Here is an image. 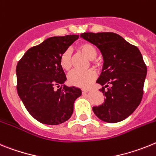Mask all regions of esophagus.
<instances>
[{
  "instance_id": "esophagus-1",
  "label": "esophagus",
  "mask_w": 156,
  "mask_h": 156,
  "mask_svg": "<svg viewBox=\"0 0 156 156\" xmlns=\"http://www.w3.org/2000/svg\"><path fill=\"white\" fill-rule=\"evenodd\" d=\"M88 92H89V90H87V89H82V94H86Z\"/></svg>"
}]
</instances>
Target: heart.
Returning a JSON list of instances; mask_svg holds the SVG:
<instances>
[{
  "mask_svg": "<svg viewBox=\"0 0 156 156\" xmlns=\"http://www.w3.org/2000/svg\"><path fill=\"white\" fill-rule=\"evenodd\" d=\"M78 48L89 59H93L97 57V48L93 44L89 42H82L79 44ZM94 63V61L93 60ZM59 64L64 70H70L72 67L71 60V51L67 48L63 51L59 57ZM97 78V74L93 70L86 71L74 70L68 75V82L70 85L80 88H89Z\"/></svg>",
  "mask_w": 156,
  "mask_h": 156,
  "instance_id": "heart-1",
  "label": "heart"
}]
</instances>
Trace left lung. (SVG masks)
Segmentation results:
<instances>
[{"instance_id": "1", "label": "left lung", "mask_w": 156, "mask_h": 156, "mask_svg": "<svg viewBox=\"0 0 156 156\" xmlns=\"http://www.w3.org/2000/svg\"><path fill=\"white\" fill-rule=\"evenodd\" d=\"M80 37L97 46L104 59L97 83L104 86L100 91L106 99L102 105L93 107V112L106 122L122 121L136 110L143 97L147 67L141 53L112 32L83 33Z\"/></svg>"}]
</instances>
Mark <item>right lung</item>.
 Returning <instances> with one entry per match:
<instances>
[{"mask_svg":"<svg viewBox=\"0 0 156 156\" xmlns=\"http://www.w3.org/2000/svg\"><path fill=\"white\" fill-rule=\"evenodd\" d=\"M78 38L74 34L49 37L29 48L17 63L19 97L31 116L43 124L67 121L74 101L82 95L78 88L63 85L67 78L59 64L63 51ZM55 87L59 89L55 90Z\"/></svg>","mask_w":156,"mask_h":156,"instance_id":"right-lung-1","label":"right lung"}]
</instances>
